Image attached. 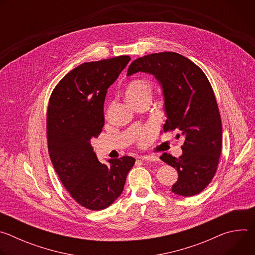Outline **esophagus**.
I'll return each instance as SVG.
<instances>
[{
	"instance_id": "1",
	"label": "esophagus",
	"mask_w": 255,
	"mask_h": 255,
	"mask_svg": "<svg viewBox=\"0 0 255 255\" xmlns=\"http://www.w3.org/2000/svg\"><path fill=\"white\" fill-rule=\"evenodd\" d=\"M142 160H146V161H158V157L153 156V155H143L140 157Z\"/></svg>"
}]
</instances>
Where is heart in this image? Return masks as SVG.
<instances>
[{
	"label": "heart",
	"instance_id": "b5f03b06",
	"mask_svg": "<svg viewBox=\"0 0 255 255\" xmlns=\"http://www.w3.org/2000/svg\"><path fill=\"white\" fill-rule=\"evenodd\" d=\"M152 84L145 79H134L129 82L124 90V96L126 100L133 106H137L142 102L150 101L152 95ZM155 127L148 125L142 128L137 133V139L141 145H146L150 142L155 134Z\"/></svg>",
	"mask_w": 255,
	"mask_h": 255
}]
</instances>
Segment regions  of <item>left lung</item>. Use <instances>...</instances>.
Wrapping results in <instances>:
<instances>
[{
	"label": "left lung",
	"mask_w": 255,
	"mask_h": 255,
	"mask_svg": "<svg viewBox=\"0 0 255 255\" xmlns=\"http://www.w3.org/2000/svg\"><path fill=\"white\" fill-rule=\"evenodd\" d=\"M139 71L154 76L162 89L163 131L178 129L186 138L179 157L160 156L178 173L171 192L183 197L198 195L214 177L222 149L221 117L211 84L198 65L175 52L137 58L127 76Z\"/></svg>",
	"instance_id": "8db88e82"
}]
</instances>
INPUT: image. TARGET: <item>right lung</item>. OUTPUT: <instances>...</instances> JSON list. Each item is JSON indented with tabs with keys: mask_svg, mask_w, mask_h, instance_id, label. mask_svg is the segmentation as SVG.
I'll use <instances>...</instances> for the list:
<instances>
[{
	"mask_svg": "<svg viewBox=\"0 0 255 255\" xmlns=\"http://www.w3.org/2000/svg\"><path fill=\"white\" fill-rule=\"evenodd\" d=\"M121 55L85 62L69 71L53 90L47 109L48 152L62 185L81 206L100 211L122 194L135 158L98 160L91 139L102 132L108 88L130 61Z\"/></svg>",
	"mask_w": 255,
	"mask_h": 255,
	"instance_id": "right-lung-1",
	"label": "right lung"
}]
</instances>
